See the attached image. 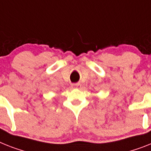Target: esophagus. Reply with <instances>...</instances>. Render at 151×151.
<instances>
[{
  "label": "esophagus",
  "instance_id": "1",
  "mask_svg": "<svg viewBox=\"0 0 151 151\" xmlns=\"http://www.w3.org/2000/svg\"><path fill=\"white\" fill-rule=\"evenodd\" d=\"M72 86H73V87H78L80 86V84H79V83H76V84H73Z\"/></svg>",
  "mask_w": 151,
  "mask_h": 151
}]
</instances>
